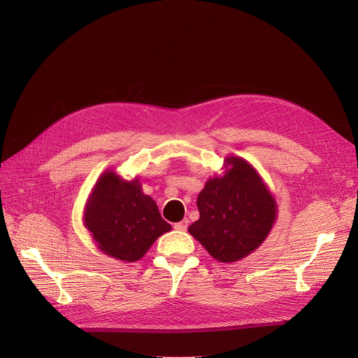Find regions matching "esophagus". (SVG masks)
I'll return each mask as SVG.
<instances>
[{"mask_svg": "<svg viewBox=\"0 0 358 358\" xmlns=\"http://www.w3.org/2000/svg\"><path fill=\"white\" fill-rule=\"evenodd\" d=\"M174 228H176L177 231H185L187 228H189V220L184 219V220H181V222H178V223H176V224H174Z\"/></svg>", "mask_w": 358, "mask_h": 358, "instance_id": "esophagus-1", "label": "esophagus"}]
</instances>
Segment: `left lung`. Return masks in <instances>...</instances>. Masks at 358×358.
I'll return each mask as SVG.
<instances>
[{
  "instance_id": "1",
  "label": "left lung",
  "mask_w": 358,
  "mask_h": 358,
  "mask_svg": "<svg viewBox=\"0 0 358 358\" xmlns=\"http://www.w3.org/2000/svg\"><path fill=\"white\" fill-rule=\"evenodd\" d=\"M223 177L206 182L197 197L199 220L189 232L222 262L251 254L266 239L275 219V201L255 169L242 158H227Z\"/></svg>"
}]
</instances>
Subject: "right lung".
<instances>
[{"label": "right lung", "instance_id": "right-lung-1", "mask_svg": "<svg viewBox=\"0 0 358 358\" xmlns=\"http://www.w3.org/2000/svg\"><path fill=\"white\" fill-rule=\"evenodd\" d=\"M85 227L103 252L126 262L142 258L158 236L171 231L139 181H123L113 171L103 174L94 187Z\"/></svg>", "mask_w": 358, "mask_h": 358}]
</instances>
